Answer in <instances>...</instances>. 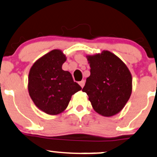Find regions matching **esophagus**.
Returning a JSON list of instances; mask_svg holds the SVG:
<instances>
[{"mask_svg":"<svg viewBox=\"0 0 157 157\" xmlns=\"http://www.w3.org/2000/svg\"><path fill=\"white\" fill-rule=\"evenodd\" d=\"M79 84H80V86H81V87H83L84 86V85H85V80H81L80 82H79Z\"/></svg>","mask_w":157,"mask_h":157,"instance_id":"1","label":"esophagus"}]
</instances>
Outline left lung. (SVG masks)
Listing matches in <instances>:
<instances>
[{
    "label": "left lung",
    "mask_w": 157,
    "mask_h": 157,
    "mask_svg": "<svg viewBox=\"0 0 157 157\" xmlns=\"http://www.w3.org/2000/svg\"><path fill=\"white\" fill-rule=\"evenodd\" d=\"M91 75L82 89L94 111L104 117L123 109L132 91V77L126 65L109 51L87 56Z\"/></svg>",
    "instance_id": "obj_1"
}]
</instances>
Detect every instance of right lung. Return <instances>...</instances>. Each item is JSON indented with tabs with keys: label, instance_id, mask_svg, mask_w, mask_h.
<instances>
[{
	"label": "right lung",
	"instance_id": "1",
	"mask_svg": "<svg viewBox=\"0 0 157 157\" xmlns=\"http://www.w3.org/2000/svg\"><path fill=\"white\" fill-rule=\"evenodd\" d=\"M66 60L62 51L52 50L36 61L29 74L28 90L32 101L48 114L63 112L71 96L82 89L71 73L62 69Z\"/></svg>",
	"mask_w": 157,
	"mask_h": 157
}]
</instances>
